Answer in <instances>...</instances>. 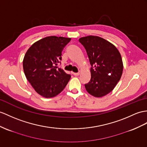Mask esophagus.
I'll use <instances>...</instances> for the list:
<instances>
[{"instance_id":"obj_1","label":"esophagus","mask_w":147,"mask_h":147,"mask_svg":"<svg viewBox=\"0 0 147 147\" xmlns=\"http://www.w3.org/2000/svg\"><path fill=\"white\" fill-rule=\"evenodd\" d=\"M72 74H73L74 76H79V75H80V73H79V72H78V73H75V72H73Z\"/></svg>"}]
</instances>
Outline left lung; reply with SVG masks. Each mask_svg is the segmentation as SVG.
I'll return each mask as SVG.
<instances>
[{"mask_svg": "<svg viewBox=\"0 0 147 147\" xmlns=\"http://www.w3.org/2000/svg\"><path fill=\"white\" fill-rule=\"evenodd\" d=\"M89 58L91 79L85 87L90 95L102 97L112 92L123 72V62L115 46L98 36L79 38Z\"/></svg>", "mask_w": 147, "mask_h": 147, "instance_id": "left-lung-1", "label": "left lung"}]
</instances>
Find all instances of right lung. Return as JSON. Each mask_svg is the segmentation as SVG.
Wrapping results in <instances>:
<instances>
[{
	"label": "right lung",
	"mask_w": 147,
	"mask_h": 147,
	"mask_svg": "<svg viewBox=\"0 0 147 147\" xmlns=\"http://www.w3.org/2000/svg\"><path fill=\"white\" fill-rule=\"evenodd\" d=\"M70 38L49 36L35 42L24 56L23 69L27 80L37 93L45 98L59 94L70 75L55 65L62 60V52Z\"/></svg>",
	"instance_id": "right-lung-1"
}]
</instances>
